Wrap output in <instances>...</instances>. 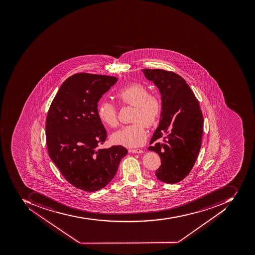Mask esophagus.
<instances>
[{"label": "esophagus", "mask_w": 255, "mask_h": 255, "mask_svg": "<svg viewBox=\"0 0 255 255\" xmlns=\"http://www.w3.org/2000/svg\"><path fill=\"white\" fill-rule=\"evenodd\" d=\"M128 152H130V153H135V154H140V153H143V150H141V149H129Z\"/></svg>", "instance_id": "esophagus-1"}]
</instances>
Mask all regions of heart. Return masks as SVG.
<instances>
[{"label":"heart","mask_w":255,"mask_h":255,"mask_svg":"<svg viewBox=\"0 0 255 255\" xmlns=\"http://www.w3.org/2000/svg\"><path fill=\"white\" fill-rule=\"evenodd\" d=\"M117 101L123 105L135 108L132 124L124 126L112 134V143L128 147L140 146L146 139L147 127L154 126L161 115V104L157 97L149 95L148 90L141 83H132L120 89L115 94ZM99 120L109 127L117 126V109L110 101L102 100L98 107Z\"/></svg>","instance_id":"1"}]
</instances>
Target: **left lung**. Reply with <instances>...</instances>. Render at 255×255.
I'll return each instance as SVG.
<instances>
[{
    "instance_id": "8db88e82",
    "label": "left lung",
    "mask_w": 255,
    "mask_h": 255,
    "mask_svg": "<svg viewBox=\"0 0 255 255\" xmlns=\"http://www.w3.org/2000/svg\"><path fill=\"white\" fill-rule=\"evenodd\" d=\"M161 96V119L150 139L148 150L161 157L156 177L174 184L183 180L195 164L203 135V119L199 102L183 78L163 69H144ZM163 139L161 142L157 140Z\"/></svg>"
}]
</instances>
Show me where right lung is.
I'll return each instance as SVG.
<instances>
[{
    "label": "right lung",
    "mask_w": 255,
    "mask_h": 255,
    "mask_svg": "<svg viewBox=\"0 0 255 255\" xmlns=\"http://www.w3.org/2000/svg\"><path fill=\"white\" fill-rule=\"evenodd\" d=\"M117 80L114 76L73 75L60 87L47 113L49 156L65 179L84 191L109 184L128 153L121 145L98 148L107 138L98 117V101Z\"/></svg>",
    "instance_id": "right-lung-1"
}]
</instances>
